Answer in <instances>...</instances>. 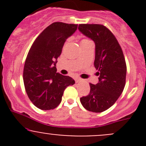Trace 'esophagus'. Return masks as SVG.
I'll use <instances>...</instances> for the list:
<instances>
[{"label": "esophagus", "instance_id": "1", "mask_svg": "<svg viewBox=\"0 0 146 146\" xmlns=\"http://www.w3.org/2000/svg\"><path fill=\"white\" fill-rule=\"evenodd\" d=\"M75 80H76V82H80V81H82V79L80 78H76Z\"/></svg>", "mask_w": 146, "mask_h": 146}]
</instances>
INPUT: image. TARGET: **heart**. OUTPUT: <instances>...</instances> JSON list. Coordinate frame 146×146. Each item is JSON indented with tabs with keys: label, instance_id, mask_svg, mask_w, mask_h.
Masks as SVG:
<instances>
[{
	"label": "heart",
	"instance_id": "1",
	"mask_svg": "<svg viewBox=\"0 0 146 146\" xmlns=\"http://www.w3.org/2000/svg\"><path fill=\"white\" fill-rule=\"evenodd\" d=\"M91 42V41L90 40V39L85 38V39H82V40H81V42H80V44H82L88 43V42Z\"/></svg>",
	"mask_w": 146,
	"mask_h": 146
}]
</instances>
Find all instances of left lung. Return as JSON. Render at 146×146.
<instances>
[{
  "mask_svg": "<svg viewBox=\"0 0 146 146\" xmlns=\"http://www.w3.org/2000/svg\"><path fill=\"white\" fill-rule=\"evenodd\" d=\"M78 29L95 42L94 66L100 76L98 83H90V93L80 98V102L88 111L102 112L111 107L123 92L126 76L124 56L117 39L105 26L80 24Z\"/></svg>",
  "mask_w": 146,
  "mask_h": 146,
  "instance_id": "obj_1",
  "label": "left lung"
}]
</instances>
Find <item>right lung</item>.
I'll list each match as a JSON object with an SVG mask.
<instances>
[{"label": "right lung", "instance_id": "1", "mask_svg": "<svg viewBox=\"0 0 146 146\" xmlns=\"http://www.w3.org/2000/svg\"><path fill=\"white\" fill-rule=\"evenodd\" d=\"M78 25L56 22L48 26L32 44L26 58L23 80L31 102L42 110H54L62 100L64 92L75 80L56 73V64L66 39Z\"/></svg>", "mask_w": 146, "mask_h": 146}]
</instances>
